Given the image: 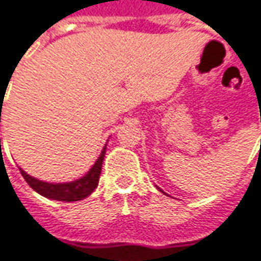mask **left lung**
<instances>
[{
    "label": "left lung",
    "mask_w": 261,
    "mask_h": 261,
    "mask_svg": "<svg viewBox=\"0 0 261 261\" xmlns=\"http://www.w3.org/2000/svg\"><path fill=\"white\" fill-rule=\"evenodd\" d=\"M159 189H160V188H159ZM160 191H162V189H160ZM162 192H163V191H162ZM163 194H166V192H163Z\"/></svg>",
    "instance_id": "obj_1"
}]
</instances>
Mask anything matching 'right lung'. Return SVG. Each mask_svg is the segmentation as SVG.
Wrapping results in <instances>:
<instances>
[{"mask_svg": "<svg viewBox=\"0 0 261 261\" xmlns=\"http://www.w3.org/2000/svg\"><path fill=\"white\" fill-rule=\"evenodd\" d=\"M106 148H107V144L104 145L99 157L97 159V162L92 164V167L86 172L85 175L81 176L79 179H74L72 182H60V184L54 182L53 184V182L39 180L33 176L28 175L23 169H20V173L33 191H36L38 194H41L45 198L66 202L79 201V200L86 198L88 195H91L94 192V189L98 187L101 167H102V162H104V155H106Z\"/></svg>", "mask_w": 261, "mask_h": 261, "instance_id": "obj_1", "label": "right lung"}]
</instances>
